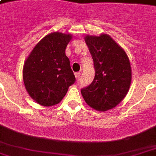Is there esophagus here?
<instances>
[{
  "label": "esophagus",
  "mask_w": 156,
  "mask_h": 156,
  "mask_svg": "<svg viewBox=\"0 0 156 156\" xmlns=\"http://www.w3.org/2000/svg\"><path fill=\"white\" fill-rule=\"evenodd\" d=\"M80 75H81V73L78 72V73H75V78H78L80 77Z\"/></svg>",
  "instance_id": "34e87169"
}]
</instances>
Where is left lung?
I'll return each mask as SVG.
<instances>
[{"mask_svg":"<svg viewBox=\"0 0 156 156\" xmlns=\"http://www.w3.org/2000/svg\"><path fill=\"white\" fill-rule=\"evenodd\" d=\"M86 44L93 58L95 77L81 90L84 101L98 112L112 109L125 98L131 83V68L125 50L107 34H87Z\"/></svg>","mask_w":156,"mask_h":156,"instance_id":"obj_1","label":"left lung"}]
</instances>
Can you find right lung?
<instances>
[{
    "instance_id": "obj_1",
    "label": "right lung",
    "mask_w": 156,
    "mask_h": 156,
    "mask_svg": "<svg viewBox=\"0 0 156 156\" xmlns=\"http://www.w3.org/2000/svg\"><path fill=\"white\" fill-rule=\"evenodd\" d=\"M71 34L53 32L38 42L23 67L25 89L38 104L51 107L59 103L75 82L65 49Z\"/></svg>"
}]
</instances>
